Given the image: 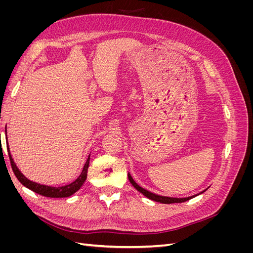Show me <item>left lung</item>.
Wrapping results in <instances>:
<instances>
[{
    "mask_svg": "<svg viewBox=\"0 0 253 253\" xmlns=\"http://www.w3.org/2000/svg\"><path fill=\"white\" fill-rule=\"evenodd\" d=\"M127 176H128V180H129V182L132 183V185L134 186V188L137 190V191H139L140 193H142L145 197H148L149 200H152V201H154V202H157V203H162V204H174V203H183V202H187V201H189V200H191V198H193V197H195V196H197L198 194H195V195H192V196H189V197H183V198H178V197H169V196H163V195H158V194H155V193H153V192H150V191H148V190H145V189H143L142 187H140L138 183L137 182H135V180L133 179V177L131 176V174H127ZM207 190V189H206ZM206 190H204L203 192H201L200 194H202V193H204Z\"/></svg>",
    "mask_w": 253,
    "mask_h": 253,
    "instance_id": "obj_1",
    "label": "left lung"
}]
</instances>
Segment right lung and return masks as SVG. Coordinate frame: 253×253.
I'll use <instances>...</instances> for the list:
<instances>
[{"label":"right lung","instance_id":"1","mask_svg":"<svg viewBox=\"0 0 253 253\" xmlns=\"http://www.w3.org/2000/svg\"><path fill=\"white\" fill-rule=\"evenodd\" d=\"M5 134H6V140H7V131L5 129ZM6 143L8 144V141H6ZM7 151H8V155H9V159H10V164H11V168L12 171L16 175V177L19 179V181L22 183L23 186L28 188L29 190L34 191V192L46 196V197H68L73 195L74 193L77 192V191L82 187V185L84 183L86 179L87 176V169H88V165H89V156L86 160V163L84 164V167L82 169L81 174L78 176V178L74 180L73 182L68 183V185L65 186H61V187H51V186H47V185H41V183L35 182L33 180L28 179L27 177H25L23 173L19 170V168L17 167L16 163L11 156V153L9 150V147H7Z\"/></svg>","mask_w":253,"mask_h":253}]
</instances>
